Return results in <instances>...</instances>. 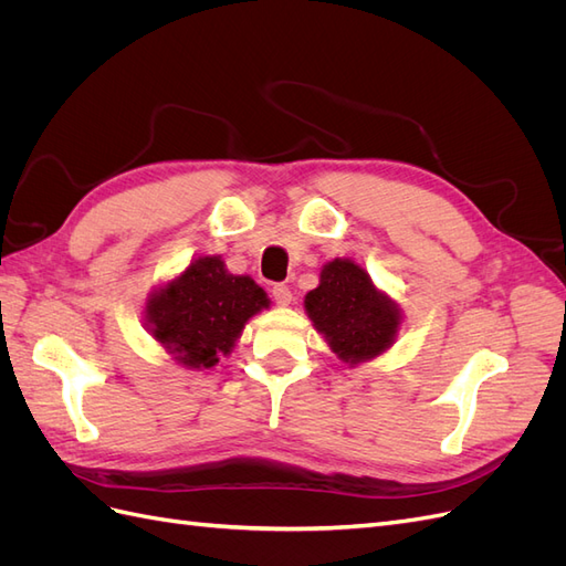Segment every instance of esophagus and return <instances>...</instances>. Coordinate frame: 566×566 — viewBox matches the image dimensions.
Here are the masks:
<instances>
[{
	"label": "esophagus",
	"instance_id": "esophagus-1",
	"mask_svg": "<svg viewBox=\"0 0 566 566\" xmlns=\"http://www.w3.org/2000/svg\"><path fill=\"white\" fill-rule=\"evenodd\" d=\"M271 295H273V300H276L279 306H287L290 302H293V293H290L287 285H273Z\"/></svg>",
	"mask_w": 566,
	"mask_h": 566
}]
</instances>
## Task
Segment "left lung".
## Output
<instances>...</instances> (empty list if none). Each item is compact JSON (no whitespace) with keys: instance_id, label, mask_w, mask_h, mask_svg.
<instances>
[{"instance_id":"8db88e82","label":"left lung","mask_w":566,"mask_h":566,"mask_svg":"<svg viewBox=\"0 0 566 566\" xmlns=\"http://www.w3.org/2000/svg\"><path fill=\"white\" fill-rule=\"evenodd\" d=\"M304 312L331 352L349 368L387 354L403 323L401 306L347 256L323 264L318 285L304 295Z\"/></svg>"}]
</instances>
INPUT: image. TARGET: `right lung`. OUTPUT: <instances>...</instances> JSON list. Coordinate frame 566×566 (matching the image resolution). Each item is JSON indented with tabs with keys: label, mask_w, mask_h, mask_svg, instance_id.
Wrapping results in <instances>:
<instances>
[{
	"label": "right lung",
	"mask_w": 566,
	"mask_h": 566,
	"mask_svg": "<svg viewBox=\"0 0 566 566\" xmlns=\"http://www.w3.org/2000/svg\"><path fill=\"white\" fill-rule=\"evenodd\" d=\"M269 306L264 287L250 276H235L219 254H200L150 290L144 325L177 366L210 370Z\"/></svg>",
	"instance_id": "1"
}]
</instances>
